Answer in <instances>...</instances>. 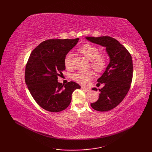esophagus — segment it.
<instances>
[{"label":"esophagus","mask_w":152,"mask_h":152,"mask_svg":"<svg viewBox=\"0 0 152 152\" xmlns=\"http://www.w3.org/2000/svg\"><path fill=\"white\" fill-rule=\"evenodd\" d=\"M81 88H82V89L84 90V91H91V88H88V87L82 86V87H81Z\"/></svg>","instance_id":"34e87169"}]
</instances>
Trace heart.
<instances>
[{
    "mask_svg": "<svg viewBox=\"0 0 152 152\" xmlns=\"http://www.w3.org/2000/svg\"><path fill=\"white\" fill-rule=\"evenodd\" d=\"M78 51L87 59L90 61V66L95 72H101L106 69L107 65V57L104 54L99 53L98 48L90 44H86L79 48ZM71 57V55L69 53L64 58V66L67 69H70L72 67ZM71 78L80 84L85 85L93 78V72L91 71L76 72L72 74Z\"/></svg>",
    "mask_w": 152,
    "mask_h": 152,
    "instance_id": "obj_1",
    "label": "heart"
}]
</instances>
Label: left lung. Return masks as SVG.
<instances>
[{
    "label": "left lung",
    "mask_w": 152,
    "mask_h": 152,
    "mask_svg": "<svg viewBox=\"0 0 152 152\" xmlns=\"http://www.w3.org/2000/svg\"><path fill=\"white\" fill-rule=\"evenodd\" d=\"M86 39L105 47L110 57V63L97 80L104 87L99 89V99L91 103V107L95 110L109 111L124 100L130 89L133 73L132 57L128 50L114 38L88 37ZM101 83L98 84L100 86ZM92 89L97 91L96 88Z\"/></svg>",
    "instance_id": "left-lung-1"
}]
</instances>
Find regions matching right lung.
Wrapping results in <instances>:
<instances>
[{
	"label": "right lung",
	"instance_id": "add662e5",
	"mask_svg": "<svg viewBox=\"0 0 152 152\" xmlns=\"http://www.w3.org/2000/svg\"><path fill=\"white\" fill-rule=\"evenodd\" d=\"M76 39H50L32 51L25 67V80L31 94L43 109L58 112L66 109L74 90L80 86L74 82L59 83L58 76L65 70L66 54L78 43Z\"/></svg>",
	"mask_w": 152,
	"mask_h": 152
}]
</instances>
